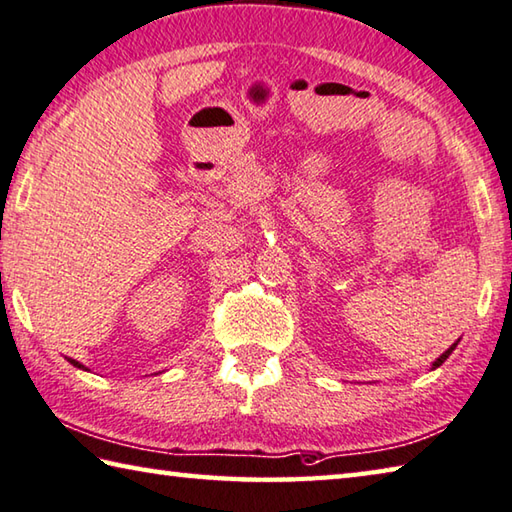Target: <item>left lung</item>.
<instances>
[{"label":"left lung","mask_w":512,"mask_h":512,"mask_svg":"<svg viewBox=\"0 0 512 512\" xmlns=\"http://www.w3.org/2000/svg\"><path fill=\"white\" fill-rule=\"evenodd\" d=\"M456 344H459V342H454V344H452L450 348H447V351H445V353H443L441 357H438V360H436V362L432 364V371H434V369H438V366H441V364H443V362L447 360V357H450V355H452V351H454V348H456Z\"/></svg>","instance_id":"1"}]
</instances>
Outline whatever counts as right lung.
<instances>
[{
	"label": "right lung",
	"instance_id": "1",
	"mask_svg": "<svg viewBox=\"0 0 512 512\" xmlns=\"http://www.w3.org/2000/svg\"><path fill=\"white\" fill-rule=\"evenodd\" d=\"M67 360H69L71 364H74V366H76V369H83V371H89V369H85V366H83V364H80V362H76V360H71V357H67Z\"/></svg>",
	"mask_w": 512,
	"mask_h": 512
}]
</instances>
